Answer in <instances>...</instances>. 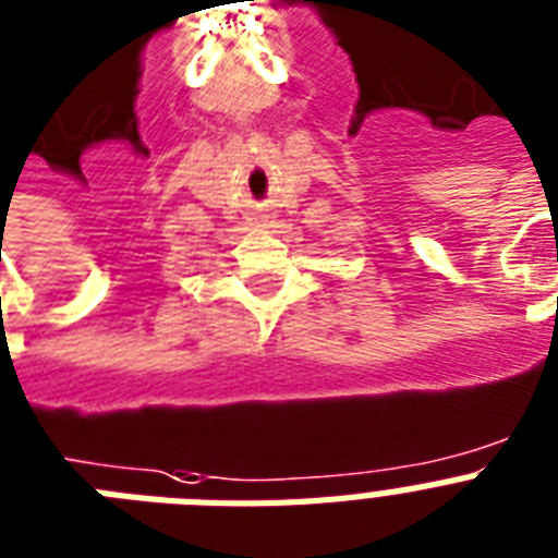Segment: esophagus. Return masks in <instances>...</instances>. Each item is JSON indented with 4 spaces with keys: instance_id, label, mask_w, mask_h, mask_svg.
<instances>
[{
    "instance_id": "obj_1",
    "label": "esophagus",
    "mask_w": 558,
    "mask_h": 558,
    "mask_svg": "<svg viewBox=\"0 0 558 558\" xmlns=\"http://www.w3.org/2000/svg\"><path fill=\"white\" fill-rule=\"evenodd\" d=\"M257 227H271V221L264 215V218H257Z\"/></svg>"
}]
</instances>
